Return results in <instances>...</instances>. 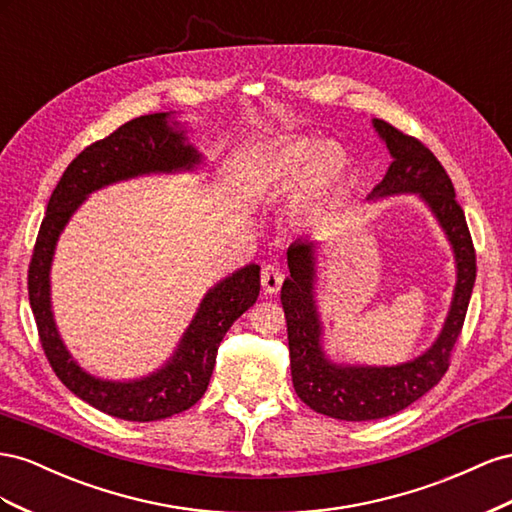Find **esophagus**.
I'll return each instance as SVG.
<instances>
[{
    "mask_svg": "<svg viewBox=\"0 0 512 512\" xmlns=\"http://www.w3.org/2000/svg\"><path fill=\"white\" fill-rule=\"evenodd\" d=\"M283 283V270L279 264H264L261 266V287H264L268 294H276Z\"/></svg>",
    "mask_w": 512,
    "mask_h": 512,
    "instance_id": "1",
    "label": "esophagus"
}]
</instances>
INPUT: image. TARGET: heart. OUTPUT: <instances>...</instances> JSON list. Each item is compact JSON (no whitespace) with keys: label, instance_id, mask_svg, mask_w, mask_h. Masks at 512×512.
Here are the masks:
<instances>
[{"label":"heart","instance_id":"b5f03b06","mask_svg":"<svg viewBox=\"0 0 512 512\" xmlns=\"http://www.w3.org/2000/svg\"><path fill=\"white\" fill-rule=\"evenodd\" d=\"M345 171V154L334 143H321L313 150L309 141H289L276 148L259 173L264 191H287L298 184V197L313 201L324 195Z\"/></svg>","mask_w":512,"mask_h":512}]
</instances>
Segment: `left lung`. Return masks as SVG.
I'll list each match as a JSON object with an SVG mask.
<instances>
[{
    "instance_id": "8db88e82",
    "label": "left lung",
    "mask_w": 512,
    "mask_h": 512,
    "mask_svg": "<svg viewBox=\"0 0 512 512\" xmlns=\"http://www.w3.org/2000/svg\"><path fill=\"white\" fill-rule=\"evenodd\" d=\"M386 141L392 165L371 197L420 193L448 233L457 259L455 298L440 339L427 354L399 367H334L319 349V321L313 302L315 242H296L287 251L289 279L281 289L287 319L291 379L298 397L315 410L339 420H377L405 410L427 394L450 367L467 304L476 281V251L463 208L455 199L446 169L420 139L384 120H373Z\"/></svg>"
}]
</instances>
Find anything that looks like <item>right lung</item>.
Wrapping results in <instances>:
<instances>
[{"instance_id":"1","label":"right lung","mask_w":512,"mask_h":512,"mask_svg":"<svg viewBox=\"0 0 512 512\" xmlns=\"http://www.w3.org/2000/svg\"><path fill=\"white\" fill-rule=\"evenodd\" d=\"M199 154L184 145L182 133L167 126V113L141 115L122 124L105 139L94 141L66 167L49 199L27 270V294L32 304L40 345L55 375L79 399L109 416L135 422L163 420L193 407L208 390L216 352L225 332L259 296V266L251 264L218 283L203 298L173 360L139 382H102L77 367L55 330L49 302V266L57 236L96 188L150 171L191 169Z\"/></svg>"}]
</instances>
